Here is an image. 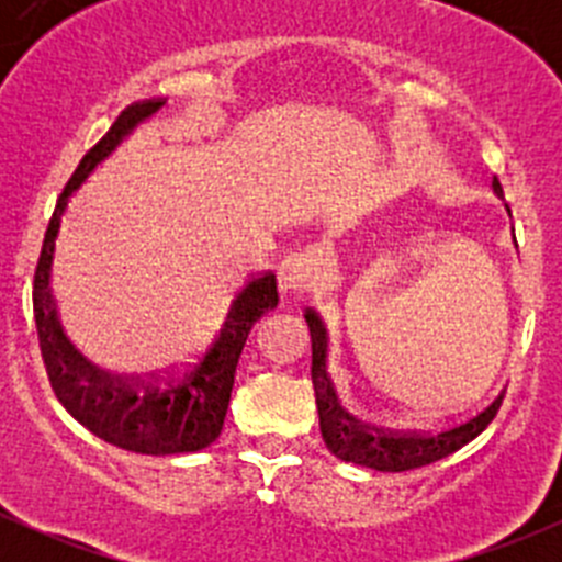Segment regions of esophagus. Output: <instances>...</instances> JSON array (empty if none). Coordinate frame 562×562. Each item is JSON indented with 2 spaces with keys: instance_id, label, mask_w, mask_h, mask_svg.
<instances>
[{
  "instance_id": "1",
  "label": "esophagus",
  "mask_w": 562,
  "mask_h": 562,
  "mask_svg": "<svg viewBox=\"0 0 562 562\" xmlns=\"http://www.w3.org/2000/svg\"><path fill=\"white\" fill-rule=\"evenodd\" d=\"M321 260L315 252H291L280 263V291L282 293H310L317 285Z\"/></svg>"
}]
</instances>
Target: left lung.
I'll return each mask as SVG.
<instances>
[{"instance_id": "obj_1", "label": "left lung", "mask_w": 562, "mask_h": 562, "mask_svg": "<svg viewBox=\"0 0 562 562\" xmlns=\"http://www.w3.org/2000/svg\"><path fill=\"white\" fill-rule=\"evenodd\" d=\"M492 187L503 192L497 179L492 181ZM304 317H307L310 337H313V386L317 416H321V435L326 449L337 459L361 464V468L383 470V473H402V470L422 468V464L438 462V459L454 454L464 443L479 438L486 424L501 411L506 389L490 405L481 407L475 416L451 424L440 432H383V429L364 427L353 416H348L337 402V391H334V383L326 370L328 337L323 321L313 310H307Z\"/></svg>"}]
</instances>
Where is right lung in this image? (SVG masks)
I'll return each instance as SVG.
<instances>
[{
    "instance_id": "obj_1",
    "label": "right lung",
    "mask_w": 562,
    "mask_h": 562,
    "mask_svg": "<svg viewBox=\"0 0 562 562\" xmlns=\"http://www.w3.org/2000/svg\"><path fill=\"white\" fill-rule=\"evenodd\" d=\"M162 105L166 100H140L124 108L103 140L83 157L56 201L35 269V291H32L40 353L56 400L76 422H81L105 443L151 457L201 451L217 440V435L223 432L236 364L249 328L280 302L277 277L271 271L252 277L231 302L228 315L212 342L179 370L151 378L108 375L89 364L61 331L54 291H50V263H54L56 236L67 201L81 190L89 173Z\"/></svg>"
}]
</instances>
